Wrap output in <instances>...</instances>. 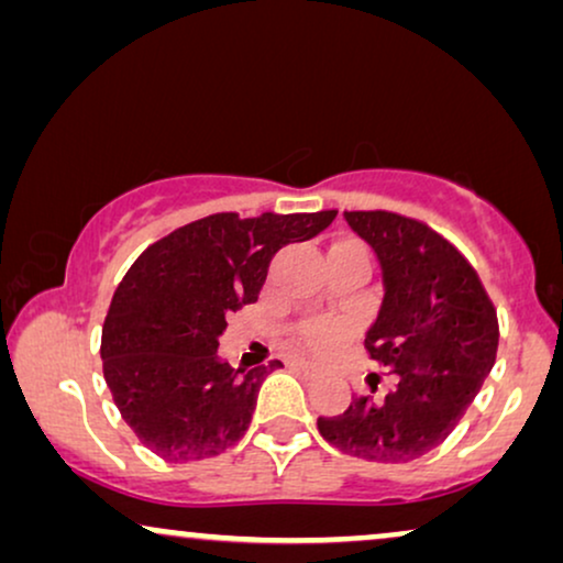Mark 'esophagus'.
Instances as JSON below:
<instances>
[{"instance_id":"obj_1","label":"esophagus","mask_w":563,"mask_h":563,"mask_svg":"<svg viewBox=\"0 0 563 563\" xmlns=\"http://www.w3.org/2000/svg\"><path fill=\"white\" fill-rule=\"evenodd\" d=\"M287 366L297 368V372H302V374H307V376H318V374H320L318 366L310 364V361H302V358H289Z\"/></svg>"}]
</instances>
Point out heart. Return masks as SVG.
Masks as SVG:
<instances>
[{
    "label": "heart",
    "instance_id": "b5f03b06",
    "mask_svg": "<svg viewBox=\"0 0 563 563\" xmlns=\"http://www.w3.org/2000/svg\"><path fill=\"white\" fill-rule=\"evenodd\" d=\"M338 245H358L353 241H343ZM361 249V245H358ZM353 333V322L351 320H341V318H312L299 322L295 328V338L307 349L312 351H330L335 349L338 343H343L345 338Z\"/></svg>",
    "mask_w": 563,
    "mask_h": 563
}]
</instances>
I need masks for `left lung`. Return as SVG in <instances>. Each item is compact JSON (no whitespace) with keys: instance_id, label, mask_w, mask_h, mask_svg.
<instances>
[{"instance_id":"1","label":"left lung","mask_w":563,"mask_h":563,"mask_svg":"<svg viewBox=\"0 0 563 563\" xmlns=\"http://www.w3.org/2000/svg\"><path fill=\"white\" fill-rule=\"evenodd\" d=\"M382 266L384 299L366 333L372 391L345 412L318 418L349 456L405 464L441 445L495 366L499 325L472 264L426 222L387 210L343 212Z\"/></svg>"}]
</instances>
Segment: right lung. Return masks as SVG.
Segmentation results:
<instances>
[{
	"label": "right lung",
	"mask_w": 563,
	"mask_h": 563,
	"mask_svg": "<svg viewBox=\"0 0 563 563\" xmlns=\"http://www.w3.org/2000/svg\"><path fill=\"white\" fill-rule=\"evenodd\" d=\"M335 214H207L148 245L128 268L99 353L114 405L145 449L187 464L241 441L261 384L282 361L251 372L220 361L225 318L256 302L276 251L310 241Z\"/></svg>",
	"instance_id": "add662e5"
}]
</instances>
